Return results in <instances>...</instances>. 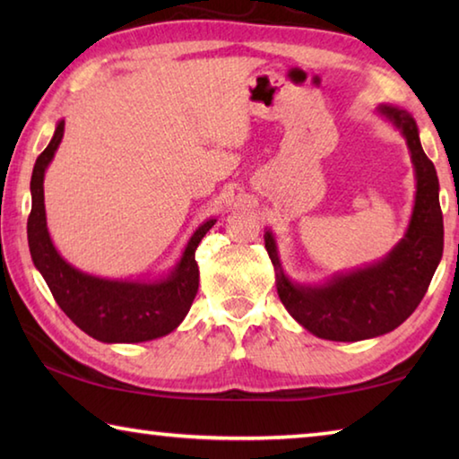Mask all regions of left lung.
Segmentation results:
<instances>
[{
  "label": "left lung",
  "instance_id": "obj_1",
  "mask_svg": "<svg viewBox=\"0 0 459 459\" xmlns=\"http://www.w3.org/2000/svg\"><path fill=\"white\" fill-rule=\"evenodd\" d=\"M377 113L401 131L413 161L417 192L405 237L370 265L336 273L324 283H298L285 275L277 240L265 230L279 299L295 322L324 340L359 342L399 328L421 304L444 255L439 180L419 142L417 123L393 105H378Z\"/></svg>",
  "mask_w": 459,
  "mask_h": 459
}]
</instances>
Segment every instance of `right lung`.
Wrapping results in <instances>:
<instances>
[{
	"instance_id": "1",
	"label": "right lung",
	"mask_w": 459,
	"mask_h": 459,
	"mask_svg": "<svg viewBox=\"0 0 459 459\" xmlns=\"http://www.w3.org/2000/svg\"><path fill=\"white\" fill-rule=\"evenodd\" d=\"M65 135V121L46 150L38 155L30 192L32 212L28 216V245L36 269L71 320L91 338L107 344H135L166 336L182 324L198 291L196 248L216 219H206L194 230L180 261L166 277L153 281L139 279H107L89 275L60 257L54 247L44 208V174Z\"/></svg>"
}]
</instances>
